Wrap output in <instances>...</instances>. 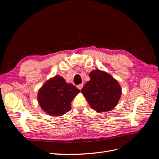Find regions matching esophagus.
I'll return each instance as SVG.
<instances>
[{"label":"esophagus","mask_w":159,"mask_h":159,"mask_svg":"<svg viewBox=\"0 0 159 159\" xmlns=\"http://www.w3.org/2000/svg\"><path fill=\"white\" fill-rule=\"evenodd\" d=\"M83 86H84V84H80V85H78V86H77V87H78V88L79 89H82V88H83Z\"/></svg>","instance_id":"esophagus-1"}]
</instances>
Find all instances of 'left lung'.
Returning a JSON list of instances; mask_svg holds the SVG:
<instances>
[{
    "instance_id": "obj_1",
    "label": "left lung",
    "mask_w": 159,
    "mask_h": 159,
    "mask_svg": "<svg viewBox=\"0 0 159 159\" xmlns=\"http://www.w3.org/2000/svg\"><path fill=\"white\" fill-rule=\"evenodd\" d=\"M90 80L81 92L91 107L98 113L109 111L117 105L121 95V88L118 81L107 72L98 69L89 74Z\"/></svg>"
}]
</instances>
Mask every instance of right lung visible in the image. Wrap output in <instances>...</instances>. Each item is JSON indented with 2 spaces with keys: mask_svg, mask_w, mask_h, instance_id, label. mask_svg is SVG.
Here are the masks:
<instances>
[{
  "mask_svg": "<svg viewBox=\"0 0 159 159\" xmlns=\"http://www.w3.org/2000/svg\"><path fill=\"white\" fill-rule=\"evenodd\" d=\"M80 90L60 75L46 81L38 93L40 107L51 116H61L71 109V101Z\"/></svg>",
  "mask_w": 159,
  "mask_h": 159,
  "instance_id": "1",
  "label": "right lung"
}]
</instances>
